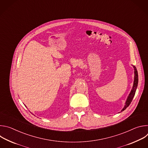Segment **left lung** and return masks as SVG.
<instances>
[{"label": "left lung", "instance_id": "left-lung-1", "mask_svg": "<svg viewBox=\"0 0 148 148\" xmlns=\"http://www.w3.org/2000/svg\"><path fill=\"white\" fill-rule=\"evenodd\" d=\"M134 69V84H133V87L132 88L130 93V94L128 95L127 99H126V101L125 103V105H124V107L122 108V110L121 111V112H118L120 113L121 112H122L123 111H124L126 108H127L129 105H130L131 102H132L134 95L135 94V92L136 90L137 89V87H138V71L136 70V68L135 67V66H132Z\"/></svg>", "mask_w": 148, "mask_h": 148}]
</instances>
